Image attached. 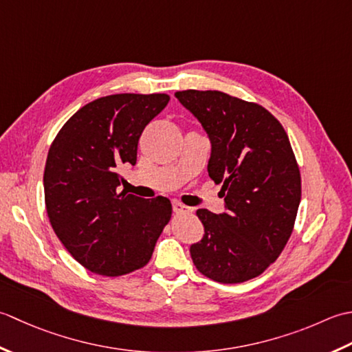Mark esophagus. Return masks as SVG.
<instances>
[{
  "mask_svg": "<svg viewBox=\"0 0 352 352\" xmlns=\"http://www.w3.org/2000/svg\"><path fill=\"white\" fill-rule=\"evenodd\" d=\"M173 211L175 214H188L191 210L181 202H173Z\"/></svg>",
  "mask_w": 352,
  "mask_h": 352,
  "instance_id": "34e87169",
  "label": "esophagus"
}]
</instances>
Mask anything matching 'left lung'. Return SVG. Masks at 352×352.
I'll list each match as a JSON object with an SVG mask.
<instances>
[{"label":"left lung","mask_w":352,"mask_h":352,"mask_svg":"<svg viewBox=\"0 0 352 352\" xmlns=\"http://www.w3.org/2000/svg\"><path fill=\"white\" fill-rule=\"evenodd\" d=\"M212 142L208 173L226 212L197 210L202 241L190 248L200 274L223 284L256 278L283 252L295 228L300 171L283 124L261 104L221 91L175 92Z\"/></svg>","instance_id":"obj_1"}]
</instances>
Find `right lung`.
<instances>
[{
	"label": "right lung",
	"mask_w": 352,
	"mask_h": 352,
	"mask_svg": "<svg viewBox=\"0 0 352 352\" xmlns=\"http://www.w3.org/2000/svg\"><path fill=\"white\" fill-rule=\"evenodd\" d=\"M167 94H113L78 109L56 135L44 170L45 208L57 239L92 274L144 267L171 219L170 200L118 192L140 136Z\"/></svg>",
	"instance_id": "add662e5"
}]
</instances>
